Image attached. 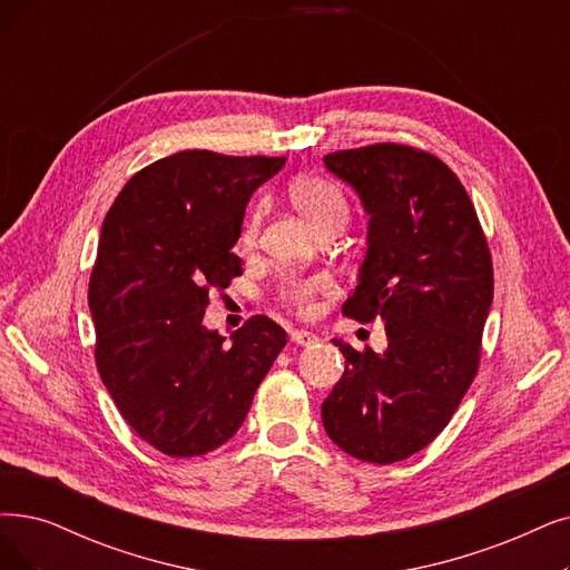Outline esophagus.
I'll return each instance as SVG.
<instances>
[{
  "mask_svg": "<svg viewBox=\"0 0 570 570\" xmlns=\"http://www.w3.org/2000/svg\"><path fill=\"white\" fill-rule=\"evenodd\" d=\"M289 341H292V344H297V346H313L317 336L313 332H306V330H294L289 334Z\"/></svg>",
  "mask_w": 570,
  "mask_h": 570,
  "instance_id": "obj_1",
  "label": "esophagus"
}]
</instances>
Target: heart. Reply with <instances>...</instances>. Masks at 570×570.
I'll return each mask as SVG.
<instances>
[{
  "instance_id": "1",
  "label": "heart",
  "mask_w": 570,
  "mask_h": 570,
  "mask_svg": "<svg viewBox=\"0 0 570 570\" xmlns=\"http://www.w3.org/2000/svg\"><path fill=\"white\" fill-rule=\"evenodd\" d=\"M289 198L294 203L306 222L313 226V229H321L325 224H344L348 217V203L344 194L334 187L332 181L323 177H297L289 185ZM257 229H259V210H249L245 222H243V232H240V243L243 247H253L257 240ZM332 283L325 276H311V278H287L281 294L283 302L294 308L302 315L313 313L315 308V297L323 292H330Z\"/></svg>"
}]
</instances>
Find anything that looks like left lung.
Wrapping results in <instances>:
<instances>
[{"label":"left lung","mask_w":570,"mask_h":570,"mask_svg":"<svg viewBox=\"0 0 570 570\" xmlns=\"http://www.w3.org/2000/svg\"><path fill=\"white\" fill-rule=\"evenodd\" d=\"M367 222V253L344 315L381 317L389 346L357 353L334 338L346 372L323 402L330 440L389 465L435 440L480 364L493 266L474 206L440 158L404 145L327 154Z\"/></svg>","instance_id":"1"}]
</instances>
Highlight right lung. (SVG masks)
<instances>
[{
  "instance_id": "obj_1",
  "label": "right lung",
  "mask_w": 570,
  "mask_h": 570,
  "mask_svg": "<svg viewBox=\"0 0 570 570\" xmlns=\"http://www.w3.org/2000/svg\"><path fill=\"white\" fill-rule=\"evenodd\" d=\"M285 158L179 151L138 175L109 208L88 308L105 389L138 435L191 459L243 425L287 334L255 315L232 334L203 325L208 292L240 273L247 200Z\"/></svg>"
}]
</instances>
